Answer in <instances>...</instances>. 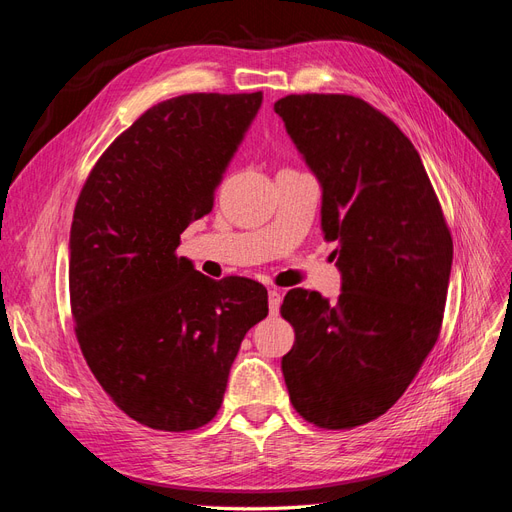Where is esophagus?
<instances>
[{"label": "esophagus", "instance_id": "1", "mask_svg": "<svg viewBox=\"0 0 512 512\" xmlns=\"http://www.w3.org/2000/svg\"><path fill=\"white\" fill-rule=\"evenodd\" d=\"M280 303H282V292L271 288V290H269V309H271L273 316H275L277 312H280Z\"/></svg>", "mask_w": 512, "mask_h": 512}]
</instances>
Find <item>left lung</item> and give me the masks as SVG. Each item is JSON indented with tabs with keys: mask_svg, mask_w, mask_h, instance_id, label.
<instances>
[{
	"mask_svg": "<svg viewBox=\"0 0 512 512\" xmlns=\"http://www.w3.org/2000/svg\"><path fill=\"white\" fill-rule=\"evenodd\" d=\"M273 108L322 185V230L342 271L335 303L286 294L284 380L307 423L352 429L395 406L438 342L451 230L421 156L378 108L348 94H292Z\"/></svg>",
	"mask_w": 512,
	"mask_h": 512,
	"instance_id": "1",
	"label": "left lung"
}]
</instances>
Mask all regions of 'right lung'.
I'll use <instances>...</instances> for the list:
<instances>
[{"label":"right lung","mask_w":512,"mask_h":512,"mask_svg":"<svg viewBox=\"0 0 512 512\" xmlns=\"http://www.w3.org/2000/svg\"><path fill=\"white\" fill-rule=\"evenodd\" d=\"M262 104L185 94L151 106L87 175L70 230V312L81 352L136 423L192 431L218 414L267 288L198 273L179 235L213 209L232 153Z\"/></svg>","instance_id":"right-lung-1"}]
</instances>
